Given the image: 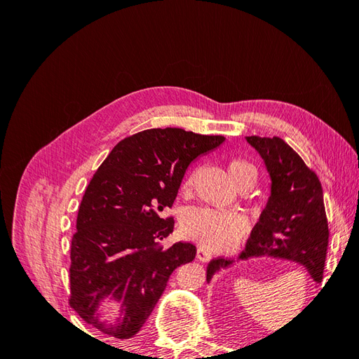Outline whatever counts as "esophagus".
<instances>
[{"instance_id": "1", "label": "esophagus", "mask_w": 359, "mask_h": 359, "mask_svg": "<svg viewBox=\"0 0 359 359\" xmlns=\"http://www.w3.org/2000/svg\"><path fill=\"white\" fill-rule=\"evenodd\" d=\"M196 256H198V259L201 260V262H210V260L212 259V253L210 252V250H206L203 247L198 248Z\"/></svg>"}]
</instances>
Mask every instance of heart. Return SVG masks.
<instances>
[{
	"label": "heart",
	"instance_id": "b5f03b06",
	"mask_svg": "<svg viewBox=\"0 0 359 359\" xmlns=\"http://www.w3.org/2000/svg\"><path fill=\"white\" fill-rule=\"evenodd\" d=\"M227 172L235 186L244 182H255L257 172L252 163L243 158H232L227 163ZM193 184L190 175L184 181V189L189 190ZM182 232L190 240L212 250L233 247L248 231L247 217L238 211H217L211 208H189L181 219Z\"/></svg>",
	"mask_w": 359,
	"mask_h": 359
}]
</instances>
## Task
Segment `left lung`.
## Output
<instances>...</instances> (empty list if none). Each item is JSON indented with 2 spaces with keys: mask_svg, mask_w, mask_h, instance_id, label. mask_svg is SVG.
Returning a JSON list of instances; mask_svg holds the SVG:
<instances>
[{
  "mask_svg": "<svg viewBox=\"0 0 359 359\" xmlns=\"http://www.w3.org/2000/svg\"><path fill=\"white\" fill-rule=\"evenodd\" d=\"M271 177V196L253 227L240 259L273 256L306 266L320 283L328 248V220L325 212L320 181L283 139L247 136ZM233 259H212L206 280L215 271L229 266Z\"/></svg>",
  "mask_w": 359,
  "mask_h": 359,
  "instance_id": "8db88e82",
  "label": "left lung"
}]
</instances>
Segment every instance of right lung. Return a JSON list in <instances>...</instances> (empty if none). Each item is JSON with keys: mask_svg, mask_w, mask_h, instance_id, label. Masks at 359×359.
Segmentation results:
<instances>
[{"mask_svg": "<svg viewBox=\"0 0 359 359\" xmlns=\"http://www.w3.org/2000/svg\"><path fill=\"white\" fill-rule=\"evenodd\" d=\"M226 137L182 128H149L118 142L93 175L79 205L70 247V307L97 330L130 339L149 318L173 269L196 256L191 243L169 248L172 208L184 173ZM111 294L123 319L106 325L95 311Z\"/></svg>", "mask_w": 359, "mask_h": 359, "instance_id": "right-lung-1", "label": "right lung"}]
</instances>
